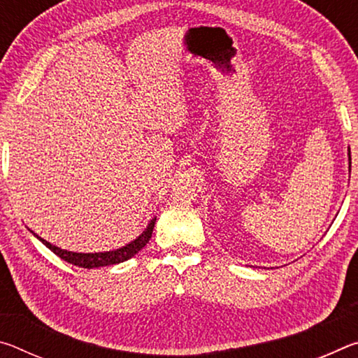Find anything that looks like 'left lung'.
Returning a JSON list of instances; mask_svg holds the SVG:
<instances>
[{
  "mask_svg": "<svg viewBox=\"0 0 358 358\" xmlns=\"http://www.w3.org/2000/svg\"><path fill=\"white\" fill-rule=\"evenodd\" d=\"M349 161H350V151H349Z\"/></svg>",
  "mask_w": 358,
  "mask_h": 358,
  "instance_id": "8db88e82",
  "label": "left lung"
}]
</instances>
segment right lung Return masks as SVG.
<instances>
[{
	"instance_id": "1",
	"label": "right lung",
	"mask_w": 358,
	"mask_h": 358,
	"mask_svg": "<svg viewBox=\"0 0 358 358\" xmlns=\"http://www.w3.org/2000/svg\"><path fill=\"white\" fill-rule=\"evenodd\" d=\"M155 222L156 220L151 221L148 224V227L145 232L138 237L137 240L132 241V243L126 245L123 248H120L117 251H108V252H94V254H82V252H71V251H64L62 248H57L48 243V241L39 238L42 243H44L48 250L53 251L58 257H62L66 262H69L72 265L82 266V268H96V266H106V265H113V264H120L124 262L131 257H134L136 254L142 250V248L148 243V240L151 238V234H153L155 229Z\"/></svg>"
}]
</instances>
